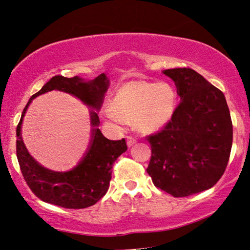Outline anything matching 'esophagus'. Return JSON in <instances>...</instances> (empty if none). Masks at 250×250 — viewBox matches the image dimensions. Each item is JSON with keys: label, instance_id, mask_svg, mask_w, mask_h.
<instances>
[{"label": "esophagus", "instance_id": "34e87169", "mask_svg": "<svg viewBox=\"0 0 250 250\" xmlns=\"http://www.w3.org/2000/svg\"><path fill=\"white\" fill-rule=\"evenodd\" d=\"M135 143H137V139L131 137V135L126 137V145H128V146H132L135 145Z\"/></svg>", "mask_w": 250, "mask_h": 250}]
</instances>
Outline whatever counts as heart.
<instances>
[{"instance_id":"obj_1","label":"heart","mask_w":250,"mask_h":250,"mask_svg":"<svg viewBox=\"0 0 250 250\" xmlns=\"http://www.w3.org/2000/svg\"><path fill=\"white\" fill-rule=\"evenodd\" d=\"M176 92L170 83L130 82L117 89L107 116L117 122H130L145 133L163 129L174 115Z\"/></svg>"}]
</instances>
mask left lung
<instances>
[{
	"label": "left lung",
	"instance_id": "1",
	"mask_svg": "<svg viewBox=\"0 0 250 250\" xmlns=\"http://www.w3.org/2000/svg\"><path fill=\"white\" fill-rule=\"evenodd\" d=\"M181 103L170 122L147 137L153 184L174 197L208 189L226 170L232 124L223 92L191 68L167 69Z\"/></svg>",
	"mask_w": 250,
	"mask_h": 250
}]
</instances>
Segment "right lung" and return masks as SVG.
<instances>
[{
	"label": "right lung",
	"mask_w": 250,
	"mask_h": 250,
	"mask_svg": "<svg viewBox=\"0 0 250 250\" xmlns=\"http://www.w3.org/2000/svg\"><path fill=\"white\" fill-rule=\"evenodd\" d=\"M108 87L109 80L104 74L89 82H83L77 76L67 78L58 75L50 78L49 82L28 100L16 128V155L25 182L40 200L74 209L95 205L108 191L113 163L128 147L125 139L113 141L104 137L101 131L97 128L100 124L99 117L96 111L91 110V125L95 128L92 129L89 147L83 160L77 167L68 172L48 170L42 167L28 153L21 135V126L29 104L42 94L59 90L77 97L83 104L98 110Z\"/></svg>",
	"instance_id": "obj_1"
}]
</instances>
